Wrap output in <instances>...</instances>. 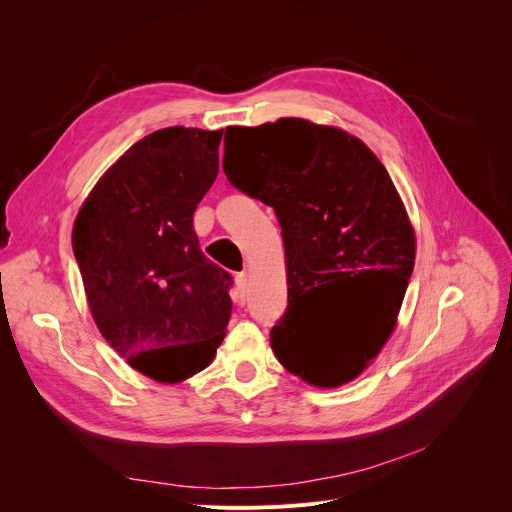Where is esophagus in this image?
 <instances>
[{
    "label": "esophagus",
    "instance_id": "1",
    "mask_svg": "<svg viewBox=\"0 0 512 512\" xmlns=\"http://www.w3.org/2000/svg\"><path fill=\"white\" fill-rule=\"evenodd\" d=\"M247 282H249L247 272H240V274H236V286H238V292L242 294V297H245V292H247Z\"/></svg>",
    "mask_w": 512,
    "mask_h": 512
}]
</instances>
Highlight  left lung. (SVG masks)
Here are the masks:
<instances>
[{
	"mask_svg": "<svg viewBox=\"0 0 512 512\" xmlns=\"http://www.w3.org/2000/svg\"><path fill=\"white\" fill-rule=\"evenodd\" d=\"M226 137L245 155L226 166L224 149L228 180L274 207L282 228L288 307L270 332L274 355L317 388L355 380L392 334L415 265L388 170L357 137L301 118L228 126Z\"/></svg>",
	"mask_w": 512,
	"mask_h": 512,
	"instance_id": "obj_1",
	"label": "left lung"
}]
</instances>
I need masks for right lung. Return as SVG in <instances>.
Instances as JSON below:
<instances>
[{
  "label": "right lung",
  "instance_id": "right-lung-1",
  "mask_svg": "<svg viewBox=\"0 0 512 512\" xmlns=\"http://www.w3.org/2000/svg\"><path fill=\"white\" fill-rule=\"evenodd\" d=\"M222 130L170 126L95 184L72 249L101 336L161 384L205 369L226 336L232 276L199 247L193 215L220 170Z\"/></svg>",
  "mask_w": 512,
  "mask_h": 512
}]
</instances>
